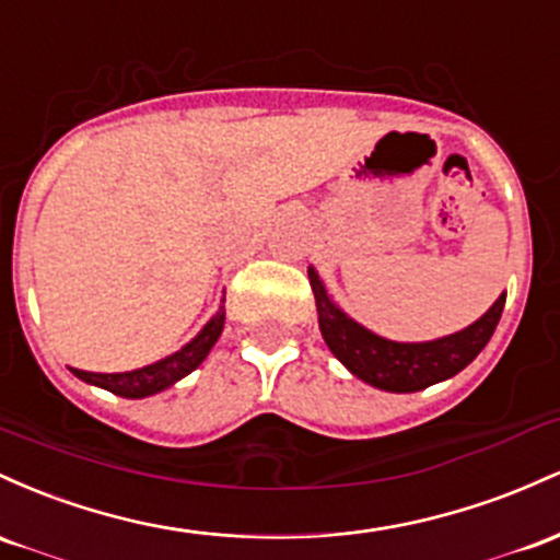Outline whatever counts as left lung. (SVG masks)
<instances>
[{"instance_id":"obj_1","label":"left lung","mask_w":560,"mask_h":560,"mask_svg":"<svg viewBox=\"0 0 560 560\" xmlns=\"http://www.w3.org/2000/svg\"><path fill=\"white\" fill-rule=\"evenodd\" d=\"M310 285L314 291L319 314V330L332 354L338 357L357 378L383 392H420L439 381H447L460 373L466 364L476 360V354L487 347L494 328L500 323L505 293L494 301L492 310L468 325L466 330L452 332L447 338L425 343H397L364 330L354 319L332 304L323 280L310 267Z\"/></svg>"}]
</instances>
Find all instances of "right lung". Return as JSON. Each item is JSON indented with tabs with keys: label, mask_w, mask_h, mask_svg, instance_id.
<instances>
[{
	"label": "right lung",
	"mask_w": 560,
	"mask_h": 560,
	"mask_svg": "<svg viewBox=\"0 0 560 560\" xmlns=\"http://www.w3.org/2000/svg\"><path fill=\"white\" fill-rule=\"evenodd\" d=\"M222 328H224V306H219L217 317H213L185 349L177 351V354L166 357V360L148 364V368H140V370H131V373H86V370H77V368L71 370L77 378L94 383V386L100 388H108V392L118 394V397L142 399V397H150V394L163 392V388H168L172 383L185 378L187 373H192V370L206 360V354H209L213 343H217V338L222 336Z\"/></svg>",
	"instance_id": "obj_1"
}]
</instances>
